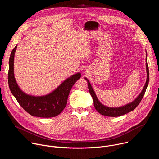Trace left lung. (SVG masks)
Returning <instances> with one entry per match:
<instances>
[{
  "mask_svg": "<svg viewBox=\"0 0 159 159\" xmlns=\"http://www.w3.org/2000/svg\"><path fill=\"white\" fill-rule=\"evenodd\" d=\"M147 53V52H146ZM147 54L146 57V69H147V80L145 82V84L143 87V90H142V92L138 96V97L136 98L133 101L121 107H107L104 105H103L100 101L98 100L94 90L92 88L91 85H90L89 81L87 79V78H85V80H87V83H88V88L89 93L91 95L93 101H94V105L95 107V109L98 111L100 114L106 116H109V117H118L123 115L126 114V113L132 111L134 110L136 107H137V106L140 104V101H142L145 91L147 87L148 84L149 82V70H148V66L147 64Z\"/></svg>",
  "mask_w": 159,
  "mask_h": 159,
  "instance_id": "8db88e82",
  "label": "left lung"
}]
</instances>
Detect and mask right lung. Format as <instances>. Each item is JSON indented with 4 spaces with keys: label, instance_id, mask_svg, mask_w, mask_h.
<instances>
[{
    "label": "right lung",
    "instance_id": "obj_1",
    "mask_svg": "<svg viewBox=\"0 0 159 159\" xmlns=\"http://www.w3.org/2000/svg\"><path fill=\"white\" fill-rule=\"evenodd\" d=\"M16 48L17 45L12 50L9 61L8 83L11 92L20 106L31 116L40 118L58 116L65 107L70 90L81 77V74H75L66 79L49 94L43 96L26 94L19 87L14 77V59Z\"/></svg>",
    "mask_w": 159,
    "mask_h": 159
}]
</instances>
